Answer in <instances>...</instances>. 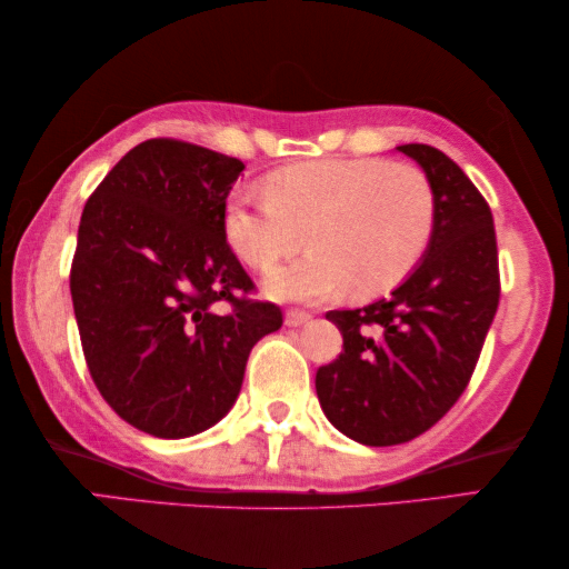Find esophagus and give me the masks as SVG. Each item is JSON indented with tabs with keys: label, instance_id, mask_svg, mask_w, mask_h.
<instances>
[{
	"label": "esophagus",
	"instance_id": "obj_1",
	"mask_svg": "<svg viewBox=\"0 0 569 569\" xmlns=\"http://www.w3.org/2000/svg\"><path fill=\"white\" fill-rule=\"evenodd\" d=\"M310 321V313H302V310H287L284 316V323L290 326V329H298V326L308 323Z\"/></svg>",
	"mask_w": 569,
	"mask_h": 569
}]
</instances>
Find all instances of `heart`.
<instances>
[{
    "label": "heart",
    "mask_w": 569,
    "mask_h": 569,
    "mask_svg": "<svg viewBox=\"0 0 569 569\" xmlns=\"http://www.w3.org/2000/svg\"><path fill=\"white\" fill-rule=\"evenodd\" d=\"M263 199H230L222 230L230 251L269 271L302 246L310 253L267 279L279 300L380 298L425 259L438 201L425 170L383 158L308 160L263 178Z\"/></svg>",
    "instance_id": "b5f03b06"
}]
</instances>
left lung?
<instances>
[{
  "label": "left lung",
  "instance_id": "left-lung-1",
  "mask_svg": "<svg viewBox=\"0 0 569 569\" xmlns=\"http://www.w3.org/2000/svg\"><path fill=\"white\" fill-rule=\"evenodd\" d=\"M438 201L425 259L391 298L326 318L345 339L316 372L329 422L362 446L415 440L448 415L477 368L500 302L495 222L469 176L430 144H401Z\"/></svg>",
  "mask_w": 569,
  "mask_h": 569
}]
</instances>
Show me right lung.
I'll return each mask as SVG.
<instances>
[{
    "label": "right lung",
    "mask_w": 569,
    "mask_h": 569,
    "mask_svg": "<svg viewBox=\"0 0 569 569\" xmlns=\"http://www.w3.org/2000/svg\"><path fill=\"white\" fill-rule=\"evenodd\" d=\"M243 170L207 147L147 139L82 209L69 290L84 360L116 415L154 438L220 422L253 345L282 326L277 306L246 300L253 282L224 240Z\"/></svg>",
    "instance_id": "obj_1"
}]
</instances>
